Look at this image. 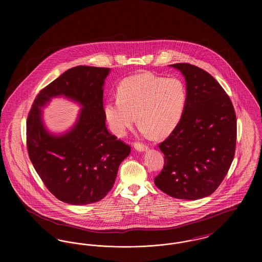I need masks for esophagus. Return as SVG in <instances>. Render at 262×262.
I'll return each mask as SVG.
<instances>
[{"label": "esophagus", "instance_id": "obj_1", "mask_svg": "<svg viewBox=\"0 0 262 262\" xmlns=\"http://www.w3.org/2000/svg\"><path fill=\"white\" fill-rule=\"evenodd\" d=\"M135 148L138 150V151H144V150H147L148 146L144 143H141V142H136L135 143Z\"/></svg>", "mask_w": 262, "mask_h": 262}]
</instances>
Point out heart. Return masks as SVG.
<instances>
[{"mask_svg":"<svg viewBox=\"0 0 262 262\" xmlns=\"http://www.w3.org/2000/svg\"><path fill=\"white\" fill-rule=\"evenodd\" d=\"M187 90L178 77L141 73L125 78L118 88V97L104 104V115L113 133L125 136L138 123L155 137L169 135L181 121L187 105Z\"/></svg>","mask_w":262,"mask_h":262,"instance_id":"heart-1","label":"heart"}]
</instances>
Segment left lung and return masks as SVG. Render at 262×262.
Masks as SVG:
<instances>
[{
  "label": "left lung",
  "instance_id": "obj_1",
  "mask_svg": "<svg viewBox=\"0 0 262 262\" xmlns=\"http://www.w3.org/2000/svg\"><path fill=\"white\" fill-rule=\"evenodd\" d=\"M187 81V100L179 124L158 146L164 166L154 183L179 200L212 194L233 162L237 118L229 95L210 74L196 66L179 62Z\"/></svg>",
  "mask_w": 262,
  "mask_h": 262
}]
</instances>
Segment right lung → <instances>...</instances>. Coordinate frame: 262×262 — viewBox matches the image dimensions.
<instances>
[{"instance_id":"right-lung-1","label":"right lung","mask_w":262,"mask_h":262,"mask_svg":"<svg viewBox=\"0 0 262 262\" xmlns=\"http://www.w3.org/2000/svg\"><path fill=\"white\" fill-rule=\"evenodd\" d=\"M109 68L77 66L42 88L26 121V145L34 169L51 193L74 205L102 200L111 190L130 146L106 128L103 84ZM64 95L84 108L75 127L52 137L40 122V106Z\"/></svg>"}]
</instances>
